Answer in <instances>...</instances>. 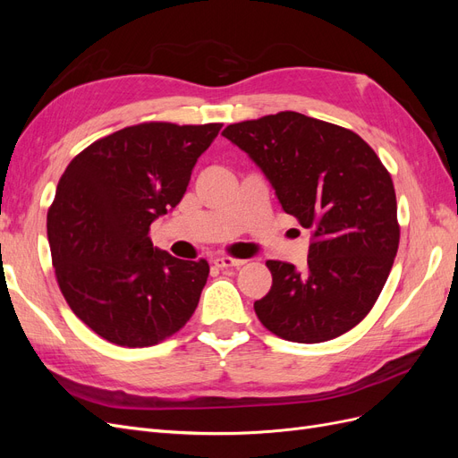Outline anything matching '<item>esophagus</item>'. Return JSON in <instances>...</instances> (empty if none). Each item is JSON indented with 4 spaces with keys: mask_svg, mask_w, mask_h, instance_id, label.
I'll list each match as a JSON object with an SVG mask.
<instances>
[{
    "mask_svg": "<svg viewBox=\"0 0 458 458\" xmlns=\"http://www.w3.org/2000/svg\"><path fill=\"white\" fill-rule=\"evenodd\" d=\"M214 266L219 267V269L241 267V266H244V259H234V258H229V256H221V258L214 259Z\"/></svg>",
    "mask_w": 458,
    "mask_h": 458,
    "instance_id": "esophagus-1",
    "label": "esophagus"
}]
</instances>
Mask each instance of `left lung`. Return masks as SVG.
<instances>
[{"mask_svg": "<svg viewBox=\"0 0 458 458\" xmlns=\"http://www.w3.org/2000/svg\"><path fill=\"white\" fill-rule=\"evenodd\" d=\"M275 189L283 210L313 231L308 267L269 259V293L254 301L261 325L288 342L338 338L367 317L399 246L392 175L361 137L284 110L231 123Z\"/></svg>", "mask_w": 458, "mask_h": 458, "instance_id": "left-lung-1", "label": "left lung"}]
</instances>
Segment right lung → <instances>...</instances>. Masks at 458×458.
I'll use <instances>...</instances> for the list:
<instances>
[{
    "instance_id": "right-lung-1",
    "label": "right lung",
    "mask_w": 458,
    "mask_h": 458,
    "mask_svg": "<svg viewBox=\"0 0 458 458\" xmlns=\"http://www.w3.org/2000/svg\"><path fill=\"white\" fill-rule=\"evenodd\" d=\"M219 130L221 123H137L66 165L47 212V239L61 293L95 335L147 348L195 313L210 266L158 250L148 229L183 199Z\"/></svg>"
}]
</instances>
